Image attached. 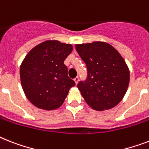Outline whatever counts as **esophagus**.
Here are the masks:
<instances>
[{"label":"esophagus","mask_w":149,"mask_h":149,"mask_svg":"<svg viewBox=\"0 0 149 149\" xmlns=\"http://www.w3.org/2000/svg\"><path fill=\"white\" fill-rule=\"evenodd\" d=\"M73 80L75 81V83H76V84H77V83H78V82H79V77H75Z\"/></svg>","instance_id":"34e87169"}]
</instances>
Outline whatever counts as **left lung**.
Returning <instances> with one entry per match:
<instances>
[{
    "label": "left lung",
    "instance_id": "obj_1",
    "mask_svg": "<svg viewBox=\"0 0 149 149\" xmlns=\"http://www.w3.org/2000/svg\"><path fill=\"white\" fill-rule=\"evenodd\" d=\"M76 49L87 67V78L77 87L86 103L98 111L110 109L122 101L130 73L116 49L105 42L77 44Z\"/></svg>",
    "mask_w": 149,
    "mask_h": 149
}]
</instances>
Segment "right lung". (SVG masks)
Instances as JSON below:
<instances>
[{
	"instance_id": "1",
	"label": "right lung",
	"mask_w": 149,
	"mask_h": 149,
	"mask_svg": "<svg viewBox=\"0 0 149 149\" xmlns=\"http://www.w3.org/2000/svg\"><path fill=\"white\" fill-rule=\"evenodd\" d=\"M72 50L71 44L47 40L26 54L20 65V81L26 98L35 106L45 110L59 108L76 85L64 64Z\"/></svg>"
}]
</instances>
